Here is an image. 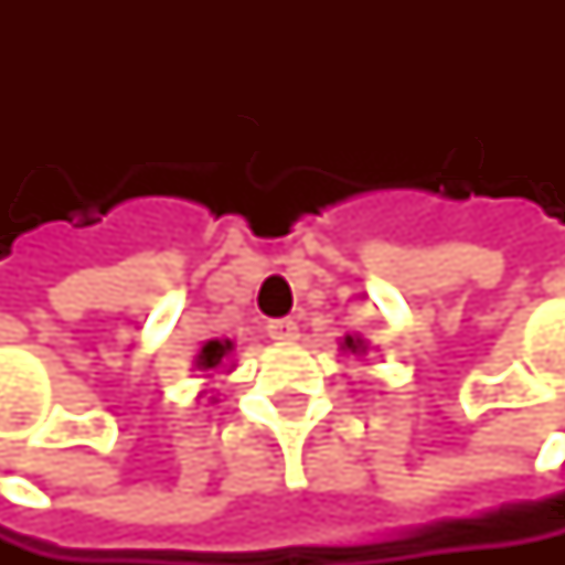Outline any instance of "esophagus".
Returning a JSON list of instances; mask_svg holds the SVG:
<instances>
[{"mask_svg": "<svg viewBox=\"0 0 565 565\" xmlns=\"http://www.w3.org/2000/svg\"><path fill=\"white\" fill-rule=\"evenodd\" d=\"M267 335L274 342H295L298 339V321L295 318H270L267 321Z\"/></svg>", "mask_w": 565, "mask_h": 565, "instance_id": "obj_1", "label": "esophagus"}]
</instances>
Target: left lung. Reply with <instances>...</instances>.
Masks as SVG:
<instances>
[{"label":"left lung","mask_w":565,"mask_h":565,"mask_svg":"<svg viewBox=\"0 0 565 565\" xmlns=\"http://www.w3.org/2000/svg\"><path fill=\"white\" fill-rule=\"evenodd\" d=\"M345 349H352V352H365V345H362V339H345Z\"/></svg>","instance_id":"obj_1"}]
</instances>
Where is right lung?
I'll use <instances>...</instances> for the list:
<instances>
[{
	"mask_svg": "<svg viewBox=\"0 0 565 565\" xmlns=\"http://www.w3.org/2000/svg\"><path fill=\"white\" fill-rule=\"evenodd\" d=\"M230 349H233L230 342H206L203 352H200V359H196V365H200V369H216V365L226 359Z\"/></svg>",
	"mask_w": 565,
	"mask_h": 565,
	"instance_id": "obj_1",
	"label": "right lung"
}]
</instances>
